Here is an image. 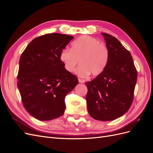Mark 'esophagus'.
Here are the masks:
<instances>
[{
    "instance_id": "esophagus-1",
    "label": "esophagus",
    "mask_w": 153,
    "mask_h": 153,
    "mask_svg": "<svg viewBox=\"0 0 153 153\" xmlns=\"http://www.w3.org/2000/svg\"><path fill=\"white\" fill-rule=\"evenodd\" d=\"M78 82H79V83H84L85 82V80H82V79H80V78H78Z\"/></svg>"
}]
</instances>
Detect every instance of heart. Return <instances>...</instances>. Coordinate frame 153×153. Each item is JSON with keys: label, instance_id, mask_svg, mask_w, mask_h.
<instances>
[{"label": "heart", "instance_id": "heart-1", "mask_svg": "<svg viewBox=\"0 0 153 153\" xmlns=\"http://www.w3.org/2000/svg\"><path fill=\"white\" fill-rule=\"evenodd\" d=\"M60 59L66 71L72 72L77 64L80 65L75 70L76 75L86 77L91 73L98 75L106 66L108 51L106 46L93 37L82 36L73 41L71 49L64 48L60 54Z\"/></svg>", "mask_w": 153, "mask_h": 153}]
</instances>
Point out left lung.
Returning a JSON list of instances; mask_svg holds the SVG:
<instances>
[{
	"label": "left lung",
	"mask_w": 153,
	"mask_h": 153,
	"mask_svg": "<svg viewBox=\"0 0 153 153\" xmlns=\"http://www.w3.org/2000/svg\"><path fill=\"white\" fill-rule=\"evenodd\" d=\"M108 51L104 70L94 79L85 82L86 102L91 116L110 121L128 112L133 100L137 71L130 52L115 37L101 33Z\"/></svg>",
	"instance_id": "1"
}]
</instances>
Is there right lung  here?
<instances>
[{"label":"right lung","instance_id":"obj_1","mask_svg":"<svg viewBox=\"0 0 153 153\" xmlns=\"http://www.w3.org/2000/svg\"><path fill=\"white\" fill-rule=\"evenodd\" d=\"M73 39L58 33L38 37L20 57L17 85L22 103L31 116L40 121L62 116L65 97L78 83L60 59L61 51Z\"/></svg>","mask_w":153,"mask_h":153}]
</instances>
